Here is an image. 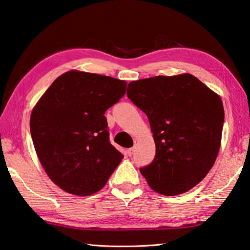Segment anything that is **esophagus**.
Returning a JSON list of instances; mask_svg holds the SVG:
<instances>
[{"label": "esophagus", "instance_id": "obj_1", "mask_svg": "<svg viewBox=\"0 0 250 250\" xmlns=\"http://www.w3.org/2000/svg\"><path fill=\"white\" fill-rule=\"evenodd\" d=\"M133 152H134V147H130V149H128V151H126V153H128L129 156H131L133 154Z\"/></svg>", "mask_w": 250, "mask_h": 250}]
</instances>
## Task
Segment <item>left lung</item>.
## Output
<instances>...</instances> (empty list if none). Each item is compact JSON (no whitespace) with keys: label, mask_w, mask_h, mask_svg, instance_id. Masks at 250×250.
<instances>
[{"label":"left lung","mask_w":250,"mask_h":250,"mask_svg":"<svg viewBox=\"0 0 250 250\" xmlns=\"http://www.w3.org/2000/svg\"><path fill=\"white\" fill-rule=\"evenodd\" d=\"M126 96L147 116L155 156L140 168L153 191L167 196L189 191L214 166L221 147V97L191 74L131 82Z\"/></svg>","instance_id":"1"}]
</instances>
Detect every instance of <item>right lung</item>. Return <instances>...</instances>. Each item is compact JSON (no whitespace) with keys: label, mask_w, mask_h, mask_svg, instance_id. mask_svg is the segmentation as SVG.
I'll return each mask as SVG.
<instances>
[{"label":"right lung","mask_w":250,"mask_h":250,"mask_svg":"<svg viewBox=\"0 0 250 250\" xmlns=\"http://www.w3.org/2000/svg\"><path fill=\"white\" fill-rule=\"evenodd\" d=\"M125 80L70 70L34 107L31 134L45 172L74 195L100 191L124 159L109 141L107 109L124 97Z\"/></svg>","instance_id":"obj_1"}]
</instances>
